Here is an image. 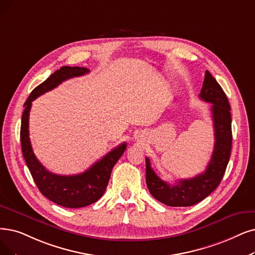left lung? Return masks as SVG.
Listing matches in <instances>:
<instances>
[{
	"label": "left lung",
	"instance_id": "8db88e82",
	"mask_svg": "<svg viewBox=\"0 0 255 255\" xmlns=\"http://www.w3.org/2000/svg\"><path fill=\"white\" fill-rule=\"evenodd\" d=\"M199 96L212 105L211 115L215 128V147L205 171L191 179L169 184L157 176L149 159L145 158L147 188L152 197L167 206L187 207L204 200L219 186L229 162L232 146L230 105L225 92L208 71Z\"/></svg>",
	"mask_w": 255,
	"mask_h": 255
}]
</instances>
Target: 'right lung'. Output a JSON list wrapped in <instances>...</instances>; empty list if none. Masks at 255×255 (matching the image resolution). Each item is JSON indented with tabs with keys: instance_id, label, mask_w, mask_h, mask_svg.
I'll list each match as a JSON object with an SVG mask.
<instances>
[{
	"instance_id": "1",
	"label": "right lung",
	"mask_w": 255,
	"mask_h": 255,
	"mask_svg": "<svg viewBox=\"0 0 255 255\" xmlns=\"http://www.w3.org/2000/svg\"><path fill=\"white\" fill-rule=\"evenodd\" d=\"M90 72L87 68L65 66L50 75L44 83L37 86L24 105L22 115L21 144L27 166L42 195L55 204L68 208H80L93 204L103 197L108 186L116 162L127 149V143L115 147L85 172L73 176H60L48 171L33 154L31 142L29 139V113L32 101L48 91L53 90L63 81Z\"/></svg>"
}]
</instances>
